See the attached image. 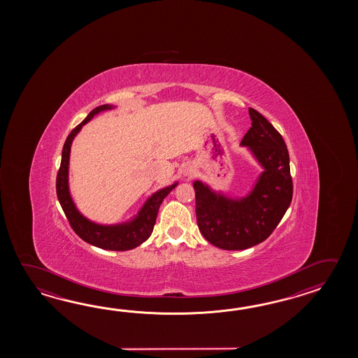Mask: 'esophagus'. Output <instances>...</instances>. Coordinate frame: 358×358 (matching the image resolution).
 <instances>
[{
	"label": "esophagus",
	"instance_id": "esophagus-1",
	"mask_svg": "<svg viewBox=\"0 0 358 358\" xmlns=\"http://www.w3.org/2000/svg\"><path fill=\"white\" fill-rule=\"evenodd\" d=\"M184 174L187 176H192L194 174V169L192 168V166H188V168L184 169Z\"/></svg>",
	"mask_w": 358,
	"mask_h": 358
}]
</instances>
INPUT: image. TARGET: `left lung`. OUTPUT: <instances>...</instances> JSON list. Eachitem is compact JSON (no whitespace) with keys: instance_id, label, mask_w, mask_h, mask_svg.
I'll return each mask as SVG.
<instances>
[{"instance_id":"8db88e82","label":"left lung","mask_w":358,"mask_h":358,"mask_svg":"<svg viewBox=\"0 0 358 358\" xmlns=\"http://www.w3.org/2000/svg\"><path fill=\"white\" fill-rule=\"evenodd\" d=\"M242 145L250 147L265 171L247 197L230 199L201 182H193L199 231L227 251L247 250L264 242L287 213L293 197L289 153L282 134L255 108Z\"/></svg>"}]
</instances>
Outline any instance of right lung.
I'll return each instance as SVG.
<instances>
[{
	"mask_svg": "<svg viewBox=\"0 0 358 358\" xmlns=\"http://www.w3.org/2000/svg\"><path fill=\"white\" fill-rule=\"evenodd\" d=\"M110 108H113L111 105H102V106L93 108L83 122H80L79 125H76V128L71 130V133L69 134L64 148H62L60 169H59L57 178H56V193H57L59 202L65 213L70 227L73 228L78 236L83 239L84 242L96 245L102 250L128 251V250L136 248L139 244L143 243L150 238L164 198L166 197L169 193L176 188L178 182L156 192L152 197L145 202L142 210L138 213L137 217L128 224L110 225V227L99 225V224L87 220L83 215L79 213L73 199L70 197V193H69V157H70L71 142L78 134V131L82 129L84 124L90 122L94 115L99 114V111L110 110Z\"/></svg>",
	"mask_w": 358,
	"mask_h": 358,
	"instance_id": "add662e5",
	"label": "right lung"
}]
</instances>
